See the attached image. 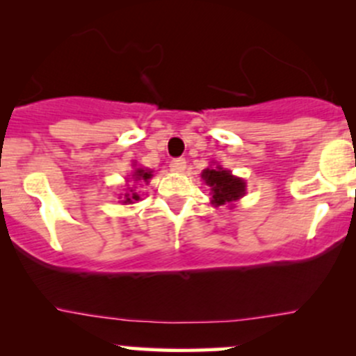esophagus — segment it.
<instances>
[{"label":"esophagus","instance_id":"obj_1","mask_svg":"<svg viewBox=\"0 0 356 356\" xmlns=\"http://www.w3.org/2000/svg\"><path fill=\"white\" fill-rule=\"evenodd\" d=\"M170 170L177 172V174L184 172L186 170V160H184V158H175V160H172L170 161Z\"/></svg>","mask_w":356,"mask_h":356}]
</instances>
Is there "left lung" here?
I'll list each match as a JSON object with an SVG mask.
<instances>
[{
    "instance_id": "left-lung-1",
    "label": "left lung",
    "mask_w": 356,
    "mask_h": 356,
    "mask_svg": "<svg viewBox=\"0 0 356 356\" xmlns=\"http://www.w3.org/2000/svg\"><path fill=\"white\" fill-rule=\"evenodd\" d=\"M201 179L207 182V186H210L211 204L215 207L238 201L246 193V182L241 177L232 175L231 170L222 168L220 165L213 168H204L201 172Z\"/></svg>"
}]
</instances>
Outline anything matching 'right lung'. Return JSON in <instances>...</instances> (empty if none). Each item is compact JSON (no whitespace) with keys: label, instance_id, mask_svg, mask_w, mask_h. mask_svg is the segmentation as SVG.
Masks as SVG:
<instances>
[{"label":"right lung","instance_id":"add662e5","mask_svg":"<svg viewBox=\"0 0 356 356\" xmlns=\"http://www.w3.org/2000/svg\"><path fill=\"white\" fill-rule=\"evenodd\" d=\"M153 172L152 170H146V168H136L134 172H132V181H145L148 182L149 179H152ZM131 193H125V198L122 200V203L127 204V203H134V201H139L141 200V196L138 195V193H134V189H129Z\"/></svg>","mask_w":356,"mask_h":356}]
</instances>
